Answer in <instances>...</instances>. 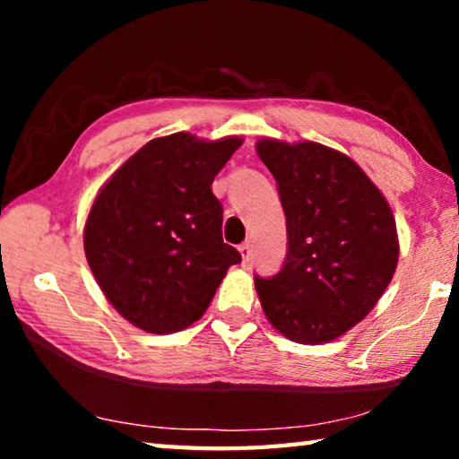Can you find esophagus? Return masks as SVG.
Wrapping results in <instances>:
<instances>
[{
    "instance_id": "obj_1",
    "label": "esophagus",
    "mask_w": 459,
    "mask_h": 459,
    "mask_svg": "<svg viewBox=\"0 0 459 459\" xmlns=\"http://www.w3.org/2000/svg\"><path fill=\"white\" fill-rule=\"evenodd\" d=\"M238 251H240V257H243V263H245V265H247L248 259H251V253H253L251 245H248V243H243V245L238 247Z\"/></svg>"
}]
</instances>
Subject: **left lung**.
Returning <instances> with one entry per match:
<instances>
[{"label":"left lung","mask_w":459,"mask_h":459,"mask_svg":"<svg viewBox=\"0 0 459 459\" xmlns=\"http://www.w3.org/2000/svg\"><path fill=\"white\" fill-rule=\"evenodd\" d=\"M287 224L279 273L255 275L263 312L299 344H322L367 317L399 261L391 206L356 161L322 143L261 139Z\"/></svg>","instance_id":"1"}]
</instances>
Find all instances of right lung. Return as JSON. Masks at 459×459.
Masks as SVG:
<instances>
[{
	"mask_svg": "<svg viewBox=\"0 0 459 459\" xmlns=\"http://www.w3.org/2000/svg\"><path fill=\"white\" fill-rule=\"evenodd\" d=\"M243 139H152L97 194L84 253L111 306L137 328L172 333L200 320L240 253L222 240L211 186Z\"/></svg>",
	"mask_w": 459,
	"mask_h": 459,
	"instance_id": "add662e5",
	"label": "right lung"
}]
</instances>
